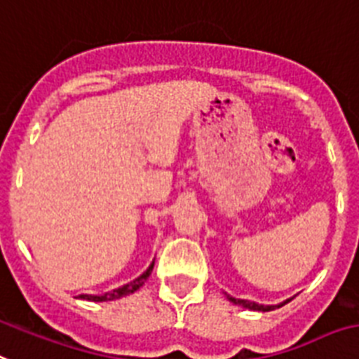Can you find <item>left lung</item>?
Here are the masks:
<instances>
[{
    "label": "left lung",
    "mask_w": 359,
    "mask_h": 359,
    "mask_svg": "<svg viewBox=\"0 0 359 359\" xmlns=\"http://www.w3.org/2000/svg\"><path fill=\"white\" fill-rule=\"evenodd\" d=\"M226 295V293H225ZM226 299H229L232 304H238V306H243V308H247V310H252V311H271V310H276V308H280V306L287 304V302L293 299H287V301L280 302V304H269V306H264V304H258V302H252V301H245V299H234V297L226 295Z\"/></svg>",
    "instance_id": "8db88e82"
}]
</instances>
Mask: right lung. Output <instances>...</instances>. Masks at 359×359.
<instances>
[{
  "mask_svg": "<svg viewBox=\"0 0 359 359\" xmlns=\"http://www.w3.org/2000/svg\"><path fill=\"white\" fill-rule=\"evenodd\" d=\"M154 267V262L147 267V269L138 276V278H134V280L127 282V284L119 285L116 290L112 291H107L103 295H79V299H84V301H92V302H109V301H116V299H121V297H127V295H133L134 291H138L142 285L145 284V280L149 278L151 271Z\"/></svg>",
  "mask_w": 359,
  "mask_h": 359,
  "instance_id": "obj_1",
  "label": "right lung"
}]
</instances>
